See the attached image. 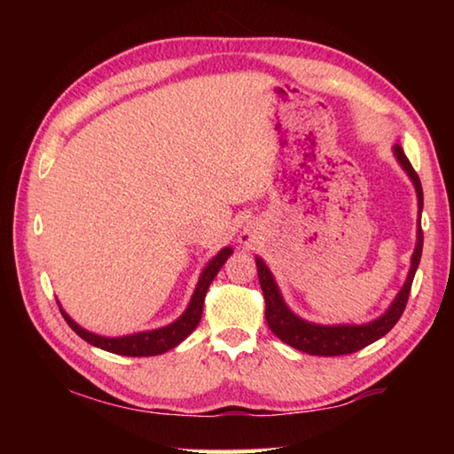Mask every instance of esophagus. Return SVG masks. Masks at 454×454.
<instances>
[{
	"label": "esophagus",
	"mask_w": 454,
	"mask_h": 454,
	"mask_svg": "<svg viewBox=\"0 0 454 454\" xmlns=\"http://www.w3.org/2000/svg\"><path fill=\"white\" fill-rule=\"evenodd\" d=\"M256 228H254V224H246V226H242V230H240V244L242 246H252L256 242Z\"/></svg>",
	"instance_id": "obj_1"
}]
</instances>
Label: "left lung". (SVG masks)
Masks as SVG:
<instances>
[{
  "mask_svg": "<svg viewBox=\"0 0 454 454\" xmlns=\"http://www.w3.org/2000/svg\"><path fill=\"white\" fill-rule=\"evenodd\" d=\"M393 153L396 162L401 164L403 170L409 176L414 192H417V202H419V222H417V244H414V252L411 256V268L406 274V280L403 288L398 290L395 301L384 310L379 318L364 325H317V322H309L298 317V314L288 309V304L284 302V296L276 284L270 268L260 256H256V268H258V280L262 286L264 302H266V322L270 326L272 333L280 338L282 342L290 344L292 348L302 350L306 355L314 356H340L350 355L360 348L368 347L374 340H379L384 334L393 328L398 318L403 317L406 301H409L411 286L414 272H417L420 254H422V228H420V212H422V186L417 172L411 166L409 158L404 156L401 144L393 145Z\"/></svg>",
  "mask_w": 454,
  "mask_h": 454,
  "instance_id": "8db88e82",
  "label": "left lung"
}]
</instances>
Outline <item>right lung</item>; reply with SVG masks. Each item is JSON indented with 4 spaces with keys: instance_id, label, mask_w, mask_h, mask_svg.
I'll list each match as a JSON object with an SVG mask.
<instances>
[{
    "instance_id": "obj_1",
    "label": "right lung",
    "mask_w": 454,
    "mask_h": 454,
    "mask_svg": "<svg viewBox=\"0 0 454 454\" xmlns=\"http://www.w3.org/2000/svg\"><path fill=\"white\" fill-rule=\"evenodd\" d=\"M232 252H234L232 246H224V248H222L218 254L204 266V270L200 272L196 288H194V292H192V298L186 306V310L180 314V318H176L174 322H170V325H166L162 328L142 330V333H134V334H126V336H102V334L90 333V330L82 328L78 322L70 317V314L61 309V304H59L61 317L66 318V322L70 325V328L75 334L82 336L83 340L90 342L91 347H96V348L114 352V355H121V356L164 355V352L172 350L174 347H178L184 338L190 336L196 330L200 318H202L206 292H208L212 280L216 278L220 268L224 266V262L230 256H232Z\"/></svg>"
}]
</instances>
